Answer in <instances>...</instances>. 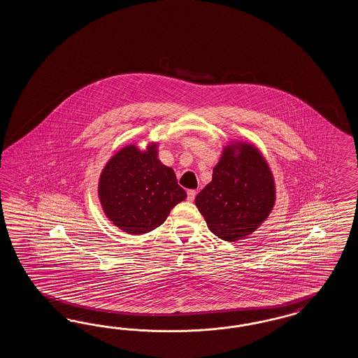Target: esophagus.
Returning a JSON list of instances; mask_svg holds the SVG:
<instances>
[{"instance_id": "1", "label": "esophagus", "mask_w": 358, "mask_h": 358, "mask_svg": "<svg viewBox=\"0 0 358 358\" xmlns=\"http://www.w3.org/2000/svg\"><path fill=\"white\" fill-rule=\"evenodd\" d=\"M195 194H196L195 190H187V201L193 202V201H194Z\"/></svg>"}]
</instances>
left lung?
<instances>
[{
    "label": "left lung",
    "instance_id": "1",
    "mask_svg": "<svg viewBox=\"0 0 358 358\" xmlns=\"http://www.w3.org/2000/svg\"><path fill=\"white\" fill-rule=\"evenodd\" d=\"M274 203L271 168L248 141H234L223 148L211 182L195 196L208 229L226 241L250 236L269 217Z\"/></svg>",
    "mask_w": 358,
    "mask_h": 358
}]
</instances>
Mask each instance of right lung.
<instances>
[{
    "mask_svg": "<svg viewBox=\"0 0 358 358\" xmlns=\"http://www.w3.org/2000/svg\"><path fill=\"white\" fill-rule=\"evenodd\" d=\"M157 143L145 151L123 147L108 160L98 181V198L108 220L130 235L162 226L186 198L172 168L157 157Z\"/></svg>",
    "mask_w": 358,
    "mask_h": 358,
    "instance_id": "right-lung-1",
    "label": "right lung"
}]
</instances>
